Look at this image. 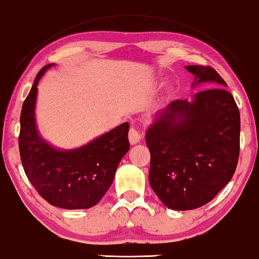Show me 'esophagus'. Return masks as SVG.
<instances>
[{
    "instance_id": "esophagus-1",
    "label": "esophagus",
    "mask_w": 259,
    "mask_h": 259,
    "mask_svg": "<svg viewBox=\"0 0 259 259\" xmlns=\"http://www.w3.org/2000/svg\"><path fill=\"white\" fill-rule=\"evenodd\" d=\"M141 138H142V135H141V133H140V131H138L137 128H134V127H132V128L130 130L128 140H130L131 145H137V143L140 142Z\"/></svg>"
}]
</instances>
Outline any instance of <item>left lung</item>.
<instances>
[{"label": "left lung", "mask_w": 259, "mask_h": 259, "mask_svg": "<svg viewBox=\"0 0 259 259\" xmlns=\"http://www.w3.org/2000/svg\"><path fill=\"white\" fill-rule=\"evenodd\" d=\"M192 87L210 90L176 100L156 113L146 131L149 184L168 209L205 205L231 181L240 154V112L212 67L188 65Z\"/></svg>", "instance_id": "left-lung-1"}]
</instances>
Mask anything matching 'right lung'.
<instances>
[{
    "label": "right lung",
    "instance_id": "add662e5",
    "mask_svg": "<svg viewBox=\"0 0 259 259\" xmlns=\"http://www.w3.org/2000/svg\"><path fill=\"white\" fill-rule=\"evenodd\" d=\"M48 64L37 73L20 113L19 151L24 171L33 187L54 206L90 209L108 192L121 158L130 150V124L74 149H59L41 137L35 119L37 83Z\"/></svg>",
    "mask_w": 259,
    "mask_h": 259
}]
</instances>
